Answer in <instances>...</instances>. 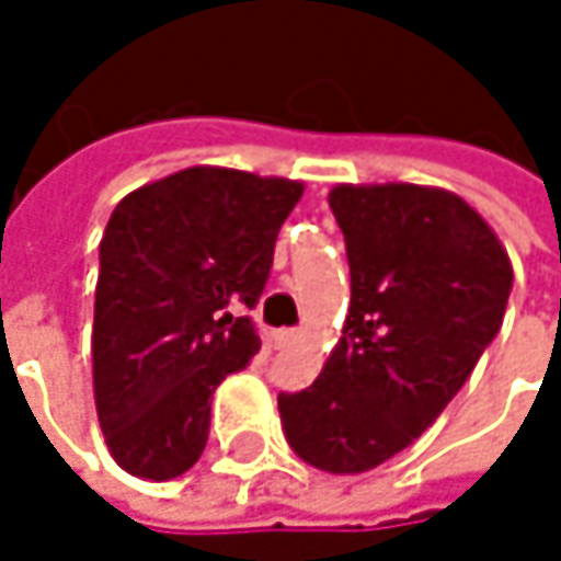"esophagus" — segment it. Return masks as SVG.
I'll list each match as a JSON object with an SVG mask.
<instances>
[{
	"label": "esophagus",
	"instance_id": "obj_1",
	"mask_svg": "<svg viewBox=\"0 0 561 561\" xmlns=\"http://www.w3.org/2000/svg\"><path fill=\"white\" fill-rule=\"evenodd\" d=\"M298 341H301V331H279V334H276V347H279V351L295 347Z\"/></svg>",
	"mask_w": 561,
	"mask_h": 561
}]
</instances>
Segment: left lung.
<instances>
[{"label": "left lung", "mask_w": 561, "mask_h": 561, "mask_svg": "<svg viewBox=\"0 0 561 561\" xmlns=\"http://www.w3.org/2000/svg\"><path fill=\"white\" fill-rule=\"evenodd\" d=\"M351 311L318 380L279 392L291 451L328 474L409 448L504 324L513 266L488 220L445 187L337 184Z\"/></svg>", "instance_id": "8db88e82"}]
</instances>
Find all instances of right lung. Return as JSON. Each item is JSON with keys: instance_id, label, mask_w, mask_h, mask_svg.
I'll return each instance as SVG.
<instances>
[{"instance_id": "1", "label": "right lung", "mask_w": 561, "mask_h": 561, "mask_svg": "<svg viewBox=\"0 0 561 561\" xmlns=\"http://www.w3.org/2000/svg\"><path fill=\"white\" fill-rule=\"evenodd\" d=\"M305 184L250 171H174L126 194L100 240L93 396L123 471L171 481L204 451L210 396L260 351L243 314Z\"/></svg>"}]
</instances>
